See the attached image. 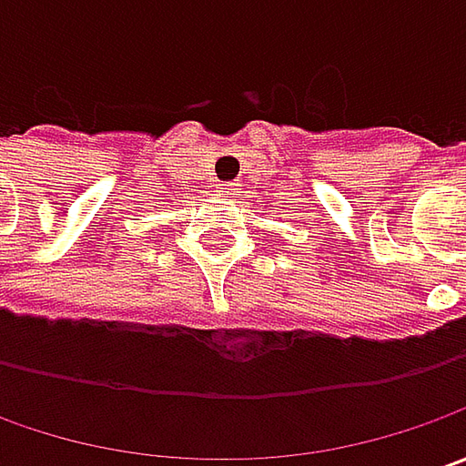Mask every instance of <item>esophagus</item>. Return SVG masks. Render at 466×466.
Instances as JSON below:
<instances>
[{
  "mask_svg": "<svg viewBox=\"0 0 466 466\" xmlns=\"http://www.w3.org/2000/svg\"><path fill=\"white\" fill-rule=\"evenodd\" d=\"M220 191H223L225 197H233V191H236V188H233V184H220Z\"/></svg>",
  "mask_w": 466,
  "mask_h": 466,
  "instance_id": "1",
  "label": "esophagus"
}]
</instances>
